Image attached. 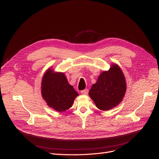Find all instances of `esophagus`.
Returning a JSON list of instances; mask_svg holds the SVG:
<instances>
[{
  "mask_svg": "<svg viewBox=\"0 0 159 159\" xmlns=\"http://www.w3.org/2000/svg\"><path fill=\"white\" fill-rule=\"evenodd\" d=\"M80 93L82 94H84V95H87L88 93V89H83L80 91Z\"/></svg>",
  "mask_w": 159,
  "mask_h": 159,
  "instance_id": "obj_1",
  "label": "esophagus"
}]
</instances>
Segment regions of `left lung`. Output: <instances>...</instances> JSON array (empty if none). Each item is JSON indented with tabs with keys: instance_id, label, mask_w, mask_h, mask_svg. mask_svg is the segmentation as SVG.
<instances>
[{
	"instance_id": "left-lung-1",
	"label": "left lung",
	"mask_w": 159,
	"mask_h": 159,
	"mask_svg": "<svg viewBox=\"0 0 159 159\" xmlns=\"http://www.w3.org/2000/svg\"><path fill=\"white\" fill-rule=\"evenodd\" d=\"M126 84L119 67L113 64L110 69L102 72L89 91V95L98 109L106 111L118 105L124 96Z\"/></svg>"
}]
</instances>
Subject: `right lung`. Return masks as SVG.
I'll use <instances>...</instances> for the list:
<instances>
[{
	"label": "right lung",
	"mask_w": 159,
	"mask_h": 159,
	"mask_svg": "<svg viewBox=\"0 0 159 159\" xmlns=\"http://www.w3.org/2000/svg\"><path fill=\"white\" fill-rule=\"evenodd\" d=\"M42 96L47 104L57 111L62 112L73 105L74 99L79 95L70 85L62 73H54L49 69L44 74L41 84Z\"/></svg>",
	"instance_id": "obj_1"
}]
</instances>
